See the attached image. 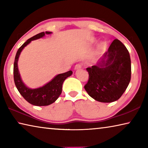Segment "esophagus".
Listing matches in <instances>:
<instances>
[{
  "instance_id": "esophagus-1",
  "label": "esophagus",
  "mask_w": 148,
  "mask_h": 148,
  "mask_svg": "<svg viewBox=\"0 0 148 148\" xmlns=\"http://www.w3.org/2000/svg\"><path fill=\"white\" fill-rule=\"evenodd\" d=\"M82 67V64H81V63L77 64L75 65L74 70H77V69H81Z\"/></svg>"
}]
</instances>
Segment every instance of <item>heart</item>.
Returning a JSON list of instances; mask_svg holds the SVG:
<instances>
[{"mask_svg":"<svg viewBox=\"0 0 148 148\" xmlns=\"http://www.w3.org/2000/svg\"><path fill=\"white\" fill-rule=\"evenodd\" d=\"M106 44L105 43V42H102V43H101L99 45L97 51H98L99 53H102V52L106 50Z\"/></svg>","mask_w":148,"mask_h":148,"instance_id":"1","label":"heart"}]
</instances>
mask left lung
<instances>
[{
  "mask_svg": "<svg viewBox=\"0 0 148 148\" xmlns=\"http://www.w3.org/2000/svg\"><path fill=\"white\" fill-rule=\"evenodd\" d=\"M89 79L84 88L92 99L101 102L118 100L131 77V62L128 50L115 39L96 65L87 68Z\"/></svg>",
  "mask_w": 148,
  "mask_h": 148,
  "instance_id": "8db88e82",
  "label": "left lung"
}]
</instances>
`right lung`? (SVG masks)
Instances as JSON below:
<instances>
[{"mask_svg":"<svg viewBox=\"0 0 148 148\" xmlns=\"http://www.w3.org/2000/svg\"><path fill=\"white\" fill-rule=\"evenodd\" d=\"M51 33V32H42L28 39L17 50L16 57H15L14 64V79L15 85L22 97L30 104L34 106H48L53 103L61 94L63 82L65 79L71 76L72 74V71H69L64 73L58 74L51 82L45 85L44 86L34 89L28 88L25 86L22 82L18 71V66H17V61H18L19 55L22 49L32 40L42 38L44 36L45 34H49Z\"/></svg>","mask_w":148,"mask_h":148,"instance_id":"obj_1","label":"right lung"}]
</instances>
